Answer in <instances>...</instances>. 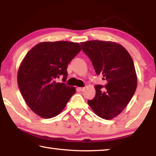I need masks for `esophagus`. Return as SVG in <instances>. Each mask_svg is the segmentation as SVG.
<instances>
[{
	"label": "esophagus",
	"mask_w": 156,
	"mask_h": 156,
	"mask_svg": "<svg viewBox=\"0 0 156 156\" xmlns=\"http://www.w3.org/2000/svg\"><path fill=\"white\" fill-rule=\"evenodd\" d=\"M78 89H79V91H83L84 90V87H78Z\"/></svg>",
	"instance_id": "esophagus-1"
}]
</instances>
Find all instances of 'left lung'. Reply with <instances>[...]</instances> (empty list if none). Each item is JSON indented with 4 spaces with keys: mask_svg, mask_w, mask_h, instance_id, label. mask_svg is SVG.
Here are the masks:
<instances>
[{
    "mask_svg": "<svg viewBox=\"0 0 156 156\" xmlns=\"http://www.w3.org/2000/svg\"><path fill=\"white\" fill-rule=\"evenodd\" d=\"M81 47L91 60L96 74L106 79L105 86L95 85L96 96L88 100L94 113L106 120L119 115L135 93L137 76L130 54L121 44L112 41H89ZM105 87L106 91L102 92Z\"/></svg>",
    "mask_w": 156,
    "mask_h": 156,
    "instance_id": "obj_1",
    "label": "left lung"
}]
</instances>
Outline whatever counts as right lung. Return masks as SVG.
Listing matches in <instances>:
<instances>
[{
    "label": "right lung",
    "instance_id": "right-lung-1",
    "mask_svg": "<svg viewBox=\"0 0 156 156\" xmlns=\"http://www.w3.org/2000/svg\"><path fill=\"white\" fill-rule=\"evenodd\" d=\"M77 43L69 41L43 42L30 50L19 67L18 87L26 103L43 118L61 113L76 89L57 83L67 78L68 64L80 51Z\"/></svg>",
    "mask_w": 156,
    "mask_h": 156
}]
</instances>
